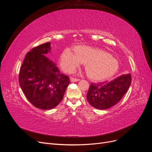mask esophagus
<instances>
[{
    "label": "esophagus",
    "mask_w": 152,
    "mask_h": 152,
    "mask_svg": "<svg viewBox=\"0 0 152 152\" xmlns=\"http://www.w3.org/2000/svg\"><path fill=\"white\" fill-rule=\"evenodd\" d=\"M70 81H71L72 82H78V81H79V79H75V78H73V77H71V78H70Z\"/></svg>",
    "instance_id": "obj_1"
}]
</instances>
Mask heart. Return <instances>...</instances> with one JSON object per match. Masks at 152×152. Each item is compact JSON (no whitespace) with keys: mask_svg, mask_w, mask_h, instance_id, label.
I'll return each instance as SVG.
<instances>
[{"mask_svg":"<svg viewBox=\"0 0 152 152\" xmlns=\"http://www.w3.org/2000/svg\"><path fill=\"white\" fill-rule=\"evenodd\" d=\"M74 50L75 53L67 49L61 56V66L66 72L72 73L84 63L89 79L103 81L110 79L118 70V60L106 50L86 45H78Z\"/></svg>","mask_w":152,"mask_h":152,"instance_id":"b5f03b06","label":"heart"}]
</instances>
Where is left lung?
Segmentation results:
<instances>
[{
  "label": "left lung",
  "mask_w": 152,
  "mask_h": 152,
  "mask_svg": "<svg viewBox=\"0 0 152 152\" xmlns=\"http://www.w3.org/2000/svg\"><path fill=\"white\" fill-rule=\"evenodd\" d=\"M130 74L122 75L107 83L91 84L87 94V99L92 107L99 110L113 107L120 100L129 88Z\"/></svg>",
  "instance_id": "left-lung-1"
}]
</instances>
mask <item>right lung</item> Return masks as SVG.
Instances as JSON below:
<instances>
[{"instance_id":"obj_1","label":"right lung","mask_w":152,"mask_h":152,"mask_svg":"<svg viewBox=\"0 0 152 152\" xmlns=\"http://www.w3.org/2000/svg\"><path fill=\"white\" fill-rule=\"evenodd\" d=\"M46 42L26 54L19 73V83L29 102L42 110L52 109L61 102L70 80L45 56L50 50Z\"/></svg>"}]
</instances>
